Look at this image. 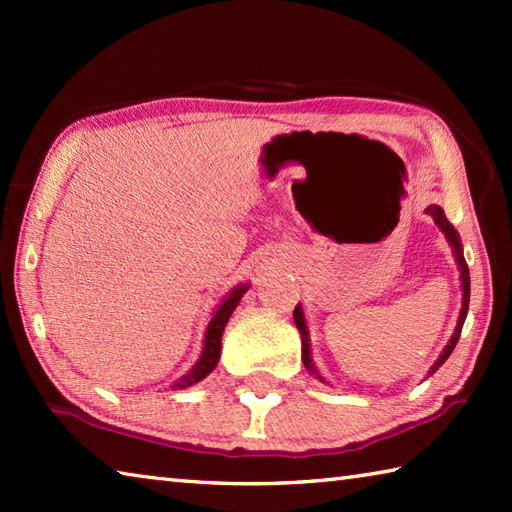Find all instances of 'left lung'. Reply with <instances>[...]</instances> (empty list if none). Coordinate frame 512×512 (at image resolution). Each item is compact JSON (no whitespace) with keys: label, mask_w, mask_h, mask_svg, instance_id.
<instances>
[{"label":"left lung","mask_w":512,"mask_h":512,"mask_svg":"<svg viewBox=\"0 0 512 512\" xmlns=\"http://www.w3.org/2000/svg\"><path fill=\"white\" fill-rule=\"evenodd\" d=\"M427 214L433 216V221H436V225L440 230H443L445 239L449 241V246H452V253H454V259H456V266L458 271H461V287H463V305H461V314H458V323H456V329L452 334V339H449V343L445 345V350L440 352L438 361L433 363V366L429 368V377L436 372L443 363L447 361L449 354L454 352L456 343H458V336H461V329H463V323H465V316H467V307H470V268H467L465 264V257H463V244H461V237H458V232L452 223L447 221V216L443 212V207L440 205H429L427 207ZM293 320H296V327L300 332V339H302V363H305V368L309 370V375H314L318 381H323V384H327V379L320 375L314 359H311V343H309V329H307V320H305V314H302V307L298 305L296 309H293Z\"/></svg>","instance_id":"1"}]
</instances>
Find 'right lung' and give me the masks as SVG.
Here are the masks:
<instances>
[{
	"label": "right lung",
	"mask_w": 512,
	"mask_h": 512,
	"mask_svg": "<svg viewBox=\"0 0 512 512\" xmlns=\"http://www.w3.org/2000/svg\"><path fill=\"white\" fill-rule=\"evenodd\" d=\"M248 289H250V284L248 282H241V284H237L235 289H232L230 293H225V296L221 298L219 307L214 309L210 323H207L201 357H198V361L194 363L192 370H189L187 375H183L178 381H173V384H171L173 391H180V388H187V386L198 384V381L205 379L216 368V363H219V357H221L223 329H225V325H228L232 311L237 309L239 300L244 298V293Z\"/></svg>",
	"instance_id": "add662e5"
}]
</instances>
